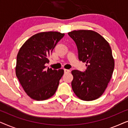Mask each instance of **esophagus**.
<instances>
[{
  "mask_svg": "<svg viewBox=\"0 0 128 128\" xmlns=\"http://www.w3.org/2000/svg\"><path fill=\"white\" fill-rule=\"evenodd\" d=\"M64 73H68L70 72V70L69 69H64Z\"/></svg>",
  "mask_w": 128,
  "mask_h": 128,
  "instance_id": "1",
  "label": "esophagus"
}]
</instances>
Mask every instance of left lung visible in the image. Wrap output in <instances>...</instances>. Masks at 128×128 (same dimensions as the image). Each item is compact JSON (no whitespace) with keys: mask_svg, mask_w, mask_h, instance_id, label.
Wrapping results in <instances>:
<instances>
[{"mask_svg":"<svg viewBox=\"0 0 128 128\" xmlns=\"http://www.w3.org/2000/svg\"><path fill=\"white\" fill-rule=\"evenodd\" d=\"M78 47V59L86 62L85 72L72 71V87L77 97L84 101L98 98L104 93L114 69V59L109 43L92 30L68 32Z\"/></svg>","mask_w":128,"mask_h":128,"instance_id":"8db88e82","label":"left lung"}]
</instances>
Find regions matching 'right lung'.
<instances>
[{"label": "right lung", "instance_id": "1", "mask_svg": "<svg viewBox=\"0 0 128 128\" xmlns=\"http://www.w3.org/2000/svg\"><path fill=\"white\" fill-rule=\"evenodd\" d=\"M64 34L56 31L38 33L22 45L17 56L16 74L30 97L45 100L54 95L64 73L63 69H45L48 57Z\"/></svg>", "mask_w": 128, "mask_h": 128}]
</instances>
